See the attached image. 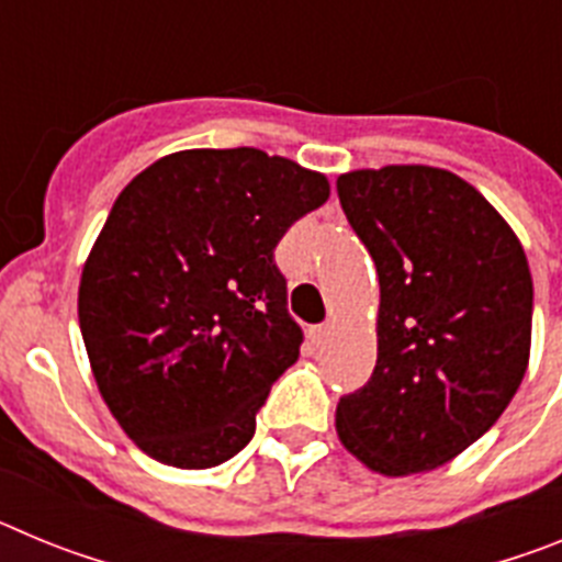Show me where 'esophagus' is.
I'll use <instances>...</instances> for the list:
<instances>
[{
    "mask_svg": "<svg viewBox=\"0 0 562 562\" xmlns=\"http://www.w3.org/2000/svg\"><path fill=\"white\" fill-rule=\"evenodd\" d=\"M331 329H335V324H331V321H326V324L315 326V329H312V342H317V346H321V342H326V340H329Z\"/></svg>",
    "mask_w": 562,
    "mask_h": 562,
    "instance_id": "obj_1",
    "label": "esophagus"
}]
</instances>
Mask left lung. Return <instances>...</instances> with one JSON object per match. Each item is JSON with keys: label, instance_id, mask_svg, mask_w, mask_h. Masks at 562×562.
Returning a JSON list of instances; mask_svg holds the SVG:
<instances>
[{"label": "left lung", "instance_id": "obj_1", "mask_svg": "<svg viewBox=\"0 0 562 562\" xmlns=\"http://www.w3.org/2000/svg\"><path fill=\"white\" fill-rule=\"evenodd\" d=\"M380 276L376 366L337 405V436L382 475L434 470L493 428L532 342V276L513 227L456 173L337 177Z\"/></svg>", "mask_w": 562, "mask_h": 562}]
</instances>
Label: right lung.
<instances>
[{
    "instance_id": "add662e5",
    "label": "right lung",
    "mask_w": 562,
    "mask_h": 562,
    "mask_svg": "<svg viewBox=\"0 0 562 562\" xmlns=\"http://www.w3.org/2000/svg\"><path fill=\"white\" fill-rule=\"evenodd\" d=\"M326 200L324 173L258 148L168 154L114 200L78 321L103 402L143 453L207 470L247 448L304 342L276 247Z\"/></svg>"
}]
</instances>
